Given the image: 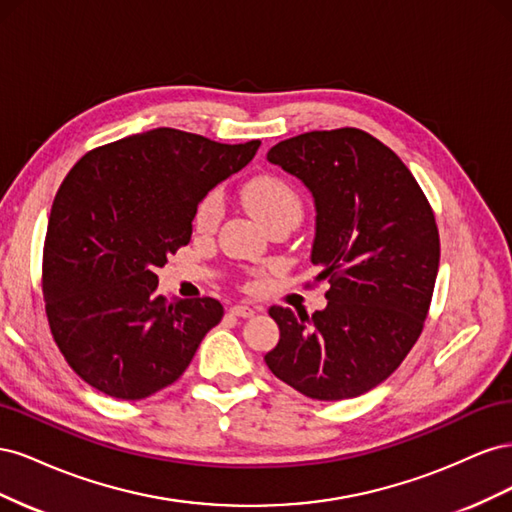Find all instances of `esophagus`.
I'll return each instance as SVG.
<instances>
[{
  "label": "esophagus",
  "instance_id": "obj_1",
  "mask_svg": "<svg viewBox=\"0 0 512 512\" xmlns=\"http://www.w3.org/2000/svg\"><path fill=\"white\" fill-rule=\"evenodd\" d=\"M230 314L232 316H239V318H252L254 316V309L250 305H232L230 307Z\"/></svg>",
  "mask_w": 512,
  "mask_h": 512
}]
</instances>
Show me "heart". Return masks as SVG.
I'll list each match as a JSON object with an SVG mask.
<instances>
[{"label":"heart","mask_w":512,"mask_h":512,"mask_svg":"<svg viewBox=\"0 0 512 512\" xmlns=\"http://www.w3.org/2000/svg\"><path fill=\"white\" fill-rule=\"evenodd\" d=\"M243 200L247 209L254 215V218L267 226L277 218H284V215H299L301 218V198L292 190V185L280 177L265 175L256 177L245 185ZM224 203L220 192H209L203 200H200L196 213H194V224L200 230L213 228L222 218Z\"/></svg>","instance_id":"obj_1"}]
</instances>
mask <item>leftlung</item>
I'll return each instance as SVG.
<instances>
[{
	"label": "left lung",
	"mask_w": 512,
	"mask_h": 512,
	"mask_svg": "<svg viewBox=\"0 0 512 512\" xmlns=\"http://www.w3.org/2000/svg\"><path fill=\"white\" fill-rule=\"evenodd\" d=\"M267 160L312 192V262L331 288L312 316L269 309L280 342L265 363L305 397H359L393 374L423 331L440 265L436 218L408 166L363 130L292 136Z\"/></svg>",
	"instance_id": "left-lung-1"
}]
</instances>
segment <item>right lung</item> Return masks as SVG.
Instances as JSON below:
<instances>
[{
    "instance_id": "right-lung-1",
    "label": "right lung",
    "mask_w": 512,
    "mask_h": 512,
    "mask_svg": "<svg viewBox=\"0 0 512 512\" xmlns=\"http://www.w3.org/2000/svg\"><path fill=\"white\" fill-rule=\"evenodd\" d=\"M258 147L156 128L72 166L46 226L42 292L55 344L89 386L126 401L158 393L222 320L211 297L168 303L156 271L190 243L200 200Z\"/></svg>"
}]
</instances>
